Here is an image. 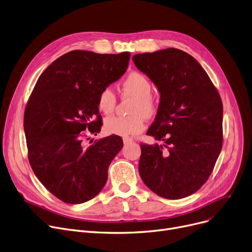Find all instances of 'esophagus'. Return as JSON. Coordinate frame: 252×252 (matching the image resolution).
<instances>
[{
    "label": "esophagus",
    "mask_w": 252,
    "mask_h": 252,
    "mask_svg": "<svg viewBox=\"0 0 252 252\" xmlns=\"http://www.w3.org/2000/svg\"><path fill=\"white\" fill-rule=\"evenodd\" d=\"M123 142H124V144H128L130 142H133V139L130 138V137H124L123 138Z\"/></svg>",
    "instance_id": "1"
}]
</instances>
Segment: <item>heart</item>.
Returning <instances> with one entry per match:
<instances>
[{"label": "heart", "instance_id": "1", "mask_svg": "<svg viewBox=\"0 0 252 252\" xmlns=\"http://www.w3.org/2000/svg\"><path fill=\"white\" fill-rule=\"evenodd\" d=\"M152 83L144 75L133 72L126 77L121 85L122 94L132 97L133 102L127 117L111 116L105 120L108 133L119 136L134 135L144 128V118L150 119L158 111L157 102L152 94ZM116 106V96L112 90L105 88L97 97V107L103 114H111Z\"/></svg>", "mask_w": 252, "mask_h": 252}]
</instances>
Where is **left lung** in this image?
<instances>
[{"label":"left lung","instance_id":"obj_1","mask_svg":"<svg viewBox=\"0 0 252 252\" xmlns=\"http://www.w3.org/2000/svg\"><path fill=\"white\" fill-rule=\"evenodd\" d=\"M159 92L146 134L164 144H141L139 175L156 194L180 199L209 179L223 144V105L195 59L178 49L132 57Z\"/></svg>","mask_w":252,"mask_h":252}]
</instances>
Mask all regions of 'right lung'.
Segmentation results:
<instances>
[{
  "instance_id": "obj_1",
  "label": "right lung",
  "mask_w": 252,
  "mask_h": 252,
  "mask_svg": "<svg viewBox=\"0 0 252 252\" xmlns=\"http://www.w3.org/2000/svg\"><path fill=\"white\" fill-rule=\"evenodd\" d=\"M129 59L128 52L71 51L42 72L28 99L23 125L29 164L41 184L66 203L96 196L107 183L111 161L122 150L120 136L91 146L83 137L86 129L94 135L100 131L98 94L120 79Z\"/></svg>"
}]
</instances>
